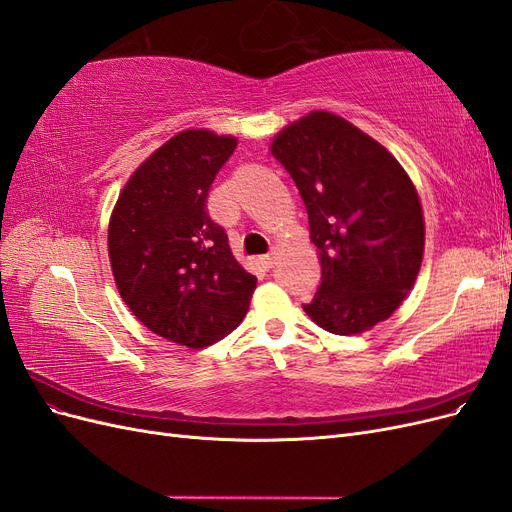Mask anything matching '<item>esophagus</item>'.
I'll list each match as a JSON object with an SVG mask.
<instances>
[{
  "label": "esophagus",
  "instance_id": "esophagus-1",
  "mask_svg": "<svg viewBox=\"0 0 512 512\" xmlns=\"http://www.w3.org/2000/svg\"><path fill=\"white\" fill-rule=\"evenodd\" d=\"M262 265H265V269H273L277 265V250H271L265 258H262Z\"/></svg>",
  "mask_w": 512,
  "mask_h": 512
}]
</instances>
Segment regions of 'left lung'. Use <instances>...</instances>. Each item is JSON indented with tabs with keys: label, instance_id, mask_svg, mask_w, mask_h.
Listing matches in <instances>:
<instances>
[{
	"label": "left lung",
	"instance_id": "1",
	"mask_svg": "<svg viewBox=\"0 0 512 512\" xmlns=\"http://www.w3.org/2000/svg\"><path fill=\"white\" fill-rule=\"evenodd\" d=\"M297 183L322 284L303 305L318 327L359 335L393 316L425 252V218L412 179L393 153L354 123L312 111L269 147Z\"/></svg>",
	"mask_w": 512,
	"mask_h": 512
}]
</instances>
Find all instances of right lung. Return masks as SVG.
<instances>
[{
	"label": "right lung",
	"instance_id": "add662e5",
	"mask_svg": "<svg viewBox=\"0 0 512 512\" xmlns=\"http://www.w3.org/2000/svg\"><path fill=\"white\" fill-rule=\"evenodd\" d=\"M237 138L190 128L138 166L108 220V258L121 299L149 331L205 348L235 331L256 277L232 256L207 213V192Z\"/></svg>",
	"mask_w": 512,
	"mask_h": 512
}]
</instances>
